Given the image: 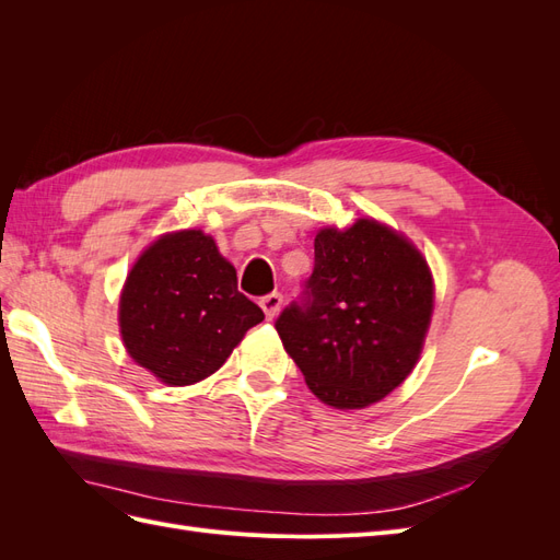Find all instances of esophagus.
<instances>
[{"label":"esophagus","mask_w":560,"mask_h":560,"mask_svg":"<svg viewBox=\"0 0 560 560\" xmlns=\"http://www.w3.org/2000/svg\"><path fill=\"white\" fill-rule=\"evenodd\" d=\"M259 306L264 308V313H266L268 319H273V317H278L280 308H282V296H280L278 292H270V294H266V296L259 299Z\"/></svg>","instance_id":"obj_1"}]
</instances>
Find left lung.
<instances>
[{
	"mask_svg": "<svg viewBox=\"0 0 560 560\" xmlns=\"http://www.w3.org/2000/svg\"><path fill=\"white\" fill-rule=\"evenodd\" d=\"M432 308V273L413 243L358 219L315 235L313 273L276 329L317 399L364 409L411 374Z\"/></svg>",
	"mask_w": 560,
	"mask_h": 560,
	"instance_id": "8db88e82",
	"label": "left lung"
}]
</instances>
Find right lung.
Segmentation results:
<instances>
[{
    "label": "right lung",
    "mask_w": 560,
    "mask_h": 560,
    "mask_svg": "<svg viewBox=\"0 0 560 560\" xmlns=\"http://www.w3.org/2000/svg\"><path fill=\"white\" fill-rule=\"evenodd\" d=\"M261 308L238 292L212 235L165 233L130 268L118 327L130 358L165 385H191L222 366Z\"/></svg>",
    "instance_id": "1"
}]
</instances>
